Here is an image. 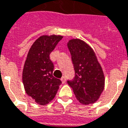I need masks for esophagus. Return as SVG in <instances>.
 Listing matches in <instances>:
<instances>
[{
  "mask_svg": "<svg viewBox=\"0 0 128 128\" xmlns=\"http://www.w3.org/2000/svg\"><path fill=\"white\" fill-rule=\"evenodd\" d=\"M60 80H61V81H62V83H63V84H64V83L66 82V77H65V76L62 77V78H61Z\"/></svg>",
  "mask_w": 128,
  "mask_h": 128,
  "instance_id": "esophagus-1",
  "label": "esophagus"
}]
</instances>
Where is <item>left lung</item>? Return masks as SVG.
<instances>
[{
    "mask_svg": "<svg viewBox=\"0 0 128 128\" xmlns=\"http://www.w3.org/2000/svg\"><path fill=\"white\" fill-rule=\"evenodd\" d=\"M74 70V78L68 83L80 103L87 105L96 102L104 89L105 78L93 49L86 43L71 39L68 43Z\"/></svg>",
    "mask_w": 128,
    "mask_h": 128,
    "instance_id": "left-lung-1",
    "label": "left lung"
}]
</instances>
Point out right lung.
I'll return each mask as SVG.
<instances>
[{"mask_svg":"<svg viewBox=\"0 0 128 128\" xmlns=\"http://www.w3.org/2000/svg\"><path fill=\"white\" fill-rule=\"evenodd\" d=\"M62 36L44 35L31 46L22 72V82L28 96L44 106L55 97L61 81L54 78V63L50 54Z\"/></svg>","mask_w":128,"mask_h":128,"instance_id":"add662e5","label":"right lung"}]
</instances>
